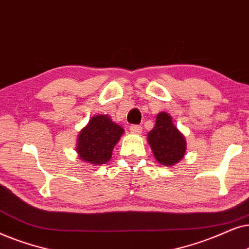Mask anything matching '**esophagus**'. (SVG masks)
Listing matches in <instances>:
<instances>
[{
  "mask_svg": "<svg viewBox=\"0 0 249 249\" xmlns=\"http://www.w3.org/2000/svg\"><path fill=\"white\" fill-rule=\"evenodd\" d=\"M130 130H131V133H133V134H141L142 127L140 126V125H131Z\"/></svg>",
  "mask_w": 249,
  "mask_h": 249,
  "instance_id": "obj_1",
  "label": "esophagus"
}]
</instances>
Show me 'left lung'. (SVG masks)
<instances>
[{
    "instance_id": "8db88e82",
    "label": "left lung",
    "mask_w": 249,
    "mask_h": 249,
    "mask_svg": "<svg viewBox=\"0 0 249 249\" xmlns=\"http://www.w3.org/2000/svg\"><path fill=\"white\" fill-rule=\"evenodd\" d=\"M148 143L155 159L164 166H173L184 157L187 141L184 135L173 124L167 112H159L155 127L148 133Z\"/></svg>"
}]
</instances>
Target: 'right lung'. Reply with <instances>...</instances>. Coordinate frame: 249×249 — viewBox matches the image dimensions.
Wrapping results in <instances>:
<instances>
[{
    "instance_id": "1",
    "label": "right lung",
    "mask_w": 249,
    "mask_h": 249,
    "mask_svg": "<svg viewBox=\"0 0 249 249\" xmlns=\"http://www.w3.org/2000/svg\"><path fill=\"white\" fill-rule=\"evenodd\" d=\"M124 128L108 115H95L78 133L76 151L82 161L93 166L108 163Z\"/></svg>"
}]
</instances>
